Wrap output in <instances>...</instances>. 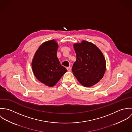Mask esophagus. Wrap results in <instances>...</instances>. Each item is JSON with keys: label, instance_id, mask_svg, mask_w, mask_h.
<instances>
[{"label": "esophagus", "instance_id": "esophagus-1", "mask_svg": "<svg viewBox=\"0 0 132 132\" xmlns=\"http://www.w3.org/2000/svg\"><path fill=\"white\" fill-rule=\"evenodd\" d=\"M67 70H68V71H71V68L70 67H67Z\"/></svg>", "mask_w": 132, "mask_h": 132}]
</instances>
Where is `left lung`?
<instances>
[{"instance_id": "obj_1", "label": "left lung", "mask_w": 132, "mask_h": 132, "mask_svg": "<svg viewBox=\"0 0 132 132\" xmlns=\"http://www.w3.org/2000/svg\"><path fill=\"white\" fill-rule=\"evenodd\" d=\"M77 59L72 72L84 86L90 87L100 81L106 70V60L100 49L94 44L83 40L74 45Z\"/></svg>"}]
</instances>
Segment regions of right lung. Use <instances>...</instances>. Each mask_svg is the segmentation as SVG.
Wrapping results in <instances>:
<instances>
[{"mask_svg": "<svg viewBox=\"0 0 132 132\" xmlns=\"http://www.w3.org/2000/svg\"><path fill=\"white\" fill-rule=\"evenodd\" d=\"M57 48L58 44L54 39L44 43L39 47L32 62V69L36 77L50 87L55 85L67 72L57 57Z\"/></svg>", "mask_w": 132, "mask_h": 132, "instance_id": "obj_1", "label": "right lung"}]
</instances>
